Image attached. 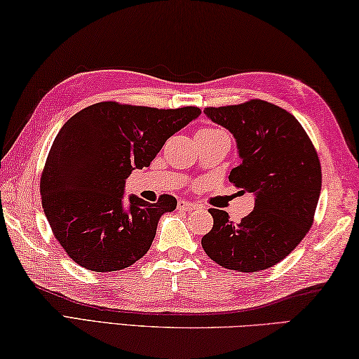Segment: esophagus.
<instances>
[{"label": "esophagus", "instance_id": "1", "mask_svg": "<svg viewBox=\"0 0 359 359\" xmlns=\"http://www.w3.org/2000/svg\"><path fill=\"white\" fill-rule=\"evenodd\" d=\"M177 208H179V210H182V212H191V210H194V208H198V204H194V202H188V201L180 199L177 202Z\"/></svg>", "mask_w": 359, "mask_h": 359}]
</instances>
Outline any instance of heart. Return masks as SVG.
Masks as SVG:
<instances>
[{"label":"heart","instance_id":"heart-1","mask_svg":"<svg viewBox=\"0 0 359 359\" xmlns=\"http://www.w3.org/2000/svg\"><path fill=\"white\" fill-rule=\"evenodd\" d=\"M199 132H213V128H202Z\"/></svg>","mask_w":359,"mask_h":359}]
</instances>
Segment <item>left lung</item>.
<instances>
[{"mask_svg":"<svg viewBox=\"0 0 359 359\" xmlns=\"http://www.w3.org/2000/svg\"><path fill=\"white\" fill-rule=\"evenodd\" d=\"M204 113L229 130L242 163L229 182L254 193V210L232 223L210 208L212 231L201 243L208 257L227 270L252 273L289 256L314 223L322 168L314 144L295 117L270 102L208 107Z\"/></svg>","mask_w":359,"mask_h":359,"instance_id":"left-lung-1","label":"left lung"}]
</instances>
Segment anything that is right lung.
Wrapping results in <instances>:
<instances>
[{"label": "right lung", "mask_w": 359, "mask_h": 359, "mask_svg": "<svg viewBox=\"0 0 359 359\" xmlns=\"http://www.w3.org/2000/svg\"><path fill=\"white\" fill-rule=\"evenodd\" d=\"M201 114L198 107L158 109L100 102L64 123L41 175L42 207L55 238L78 265L116 271L151 248L158 219L177 201L130 196L126 179L151 165L168 138Z\"/></svg>", "instance_id": "right-lung-1"}]
</instances>
